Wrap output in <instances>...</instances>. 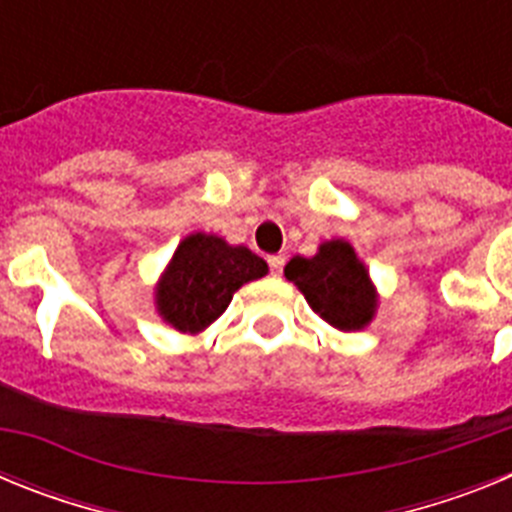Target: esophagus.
<instances>
[{
  "label": "esophagus",
  "mask_w": 512,
  "mask_h": 512,
  "mask_svg": "<svg viewBox=\"0 0 512 512\" xmlns=\"http://www.w3.org/2000/svg\"><path fill=\"white\" fill-rule=\"evenodd\" d=\"M266 261H269L271 274H274V277H279V274H282V269H284V261H287V259H284L282 253H277V256H269Z\"/></svg>",
  "instance_id": "1"
}]
</instances>
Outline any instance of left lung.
<instances>
[{
  "label": "left lung",
  "mask_w": 512,
  "mask_h": 512,
  "mask_svg": "<svg viewBox=\"0 0 512 512\" xmlns=\"http://www.w3.org/2000/svg\"><path fill=\"white\" fill-rule=\"evenodd\" d=\"M284 274L300 287L312 310L333 328L359 330L372 320L377 307L374 287L348 243H323L312 259L295 256Z\"/></svg>",
  "instance_id": "obj_1"
}]
</instances>
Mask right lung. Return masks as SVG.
I'll return each mask as SVG.
<instances>
[{
	"instance_id": "right-lung-1",
	"label": "right lung",
	"mask_w": 512,
	"mask_h": 512,
	"mask_svg": "<svg viewBox=\"0 0 512 512\" xmlns=\"http://www.w3.org/2000/svg\"><path fill=\"white\" fill-rule=\"evenodd\" d=\"M269 271L264 259L246 246H228L217 235L194 233L176 248L158 284V312L182 333H200L217 320L233 292Z\"/></svg>"
}]
</instances>
